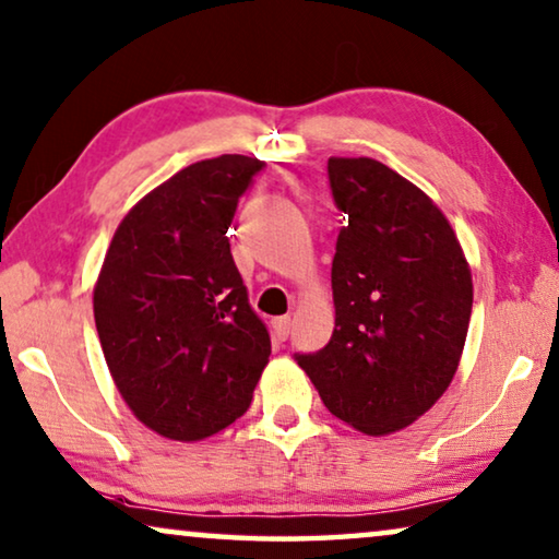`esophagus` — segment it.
Listing matches in <instances>:
<instances>
[{"label":"esophagus","mask_w":559,"mask_h":559,"mask_svg":"<svg viewBox=\"0 0 559 559\" xmlns=\"http://www.w3.org/2000/svg\"><path fill=\"white\" fill-rule=\"evenodd\" d=\"M272 330H274V337L277 340H287L289 337V330H293V320L289 318H277L272 322Z\"/></svg>","instance_id":"obj_1"}]
</instances>
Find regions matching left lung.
Here are the masks:
<instances>
[{"instance_id":"obj_1","label":"left lung","mask_w":559,"mask_h":559,"mask_svg":"<svg viewBox=\"0 0 559 559\" xmlns=\"http://www.w3.org/2000/svg\"><path fill=\"white\" fill-rule=\"evenodd\" d=\"M328 176L347 216L333 260L335 330L322 350L295 358L330 414L385 436L424 416L454 380L472 270L441 209L393 168L333 156Z\"/></svg>"}]
</instances>
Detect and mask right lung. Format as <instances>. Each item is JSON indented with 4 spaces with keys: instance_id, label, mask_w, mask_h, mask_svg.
Here are the masks:
<instances>
[{
    "instance_id": "add662e5",
    "label": "right lung",
    "mask_w": 559,
    "mask_h": 559,
    "mask_svg": "<svg viewBox=\"0 0 559 559\" xmlns=\"http://www.w3.org/2000/svg\"><path fill=\"white\" fill-rule=\"evenodd\" d=\"M262 166L224 153L181 168L126 214L105 252L93 289L105 362L164 439L201 441L245 416L270 362L226 237Z\"/></svg>"
}]
</instances>
